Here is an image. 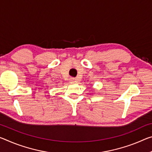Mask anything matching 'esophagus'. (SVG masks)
I'll use <instances>...</instances> for the list:
<instances>
[{
    "instance_id": "obj_1",
    "label": "esophagus",
    "mask_w": 152,
    "mask_h": 152,
    "mask_svg": "<svg viewBox=\"0 0 152 152\" xmlns=\"http://www.w3.org/2000/svg\"><path fill=\"white\" fill-rule=\"evenodd\" d=\"M76 78H71V79H70V82H71V83H76Z\"/></svg>"
}]
</instances>
